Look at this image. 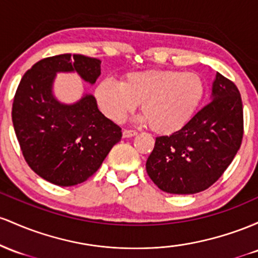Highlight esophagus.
Masks as SVG:
<instances>
[{
	"mask_svg": "<svg viewBox=\"0 0 258 258\" xmlns=\"http://www.w3.org/2000/svg\"><path fill=\"white\" fill-rule=\"evenodd\" d=\"M137 134L138 133L134 132V130H123V138H125V139L135 137Z\"/></svg>",
	"mask_w": 258,
	"mask_h": 258,
	"instance_id": "esophagus-1",
	"label": "esophagus"
}]
</instances>
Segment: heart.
<instances>
[{
  "mask_svg": "<svg viewBox=\"0 0 258 258\" xmlns=\"http://www.w3.org/2000/svg\"><path fill=\"white\" fill-rule=\"evenodd\" d=\"M205 94V84L190 72H133L121 83L102 80L95 90L97 105L108 119L123 121L140 103L139 121L157 134H172L192 117Z\"/></svg>",
  "mask_w": 258,
  "mask_h": 258,
  "instance_id": "b5f03b06",
  "label": "heart"
}]
</instances>
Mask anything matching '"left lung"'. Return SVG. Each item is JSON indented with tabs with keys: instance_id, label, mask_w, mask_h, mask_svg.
I'll return each mask as SVG.
<instances>
[{
	"instance_id": "left-lung-1",
	"label": "left lung",
	"mask_w": 258,
	"mask_h": 258,
	"mask_svg": "<svg viewBox=\"0 0 258 258\" xmlns=\"http://www.w3.org/2000/svg\"><path fill=\"white\" fill-rule=\"evenodd\" d=\"M242 102L235 84L217 72L211 101L178 132L156 138L146 172L162 191L189 195L221 178L242 140Z\"/></svg>"
}]
</instances>
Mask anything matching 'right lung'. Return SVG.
I'll return each mask as SVG.
<instances>
[{
    "label": "right lung",
    "instance_id": "1",
    "mask_svg": "<svg viewBox=\"0 0 258 258\" xmlns=\"http://www.w3.org/2000/svg\"><path fill=\"white\" fill-rule=\"evenodd\" d=\"M58 73H77L94 85L101 60L69 53L39 60L20 80L12 120L29 167L52 184L73 186L96 173L121 129L98 111L89 92L73 103L60 102L53 92Z\"/></svg>",
    "mask_w": 258,
    "mask_h": 258
}]
</instances>
